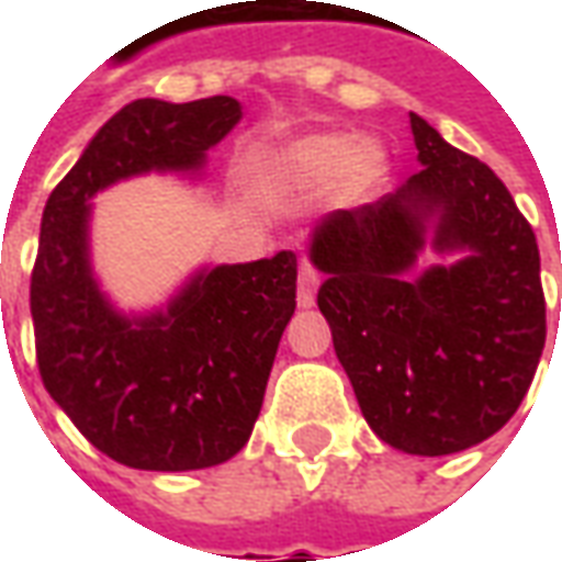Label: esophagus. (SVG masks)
<instances>
[{
  "label": "esophagus",
  "mask_w": 562,
  "mask_h": 562,
  "mask_svg": "<svg viewBox=\"0 0 562 562\" xmlns=\"http://www.w3.org/2000/svg\"><path fill=\"white\" fill-rule=\"evenodd\" d=\"M316 289H318V270L304 261L301 273H297V306H313L316 304Z\"/></svg>",
  "instance_id": "34e87169"
}]
</instances>
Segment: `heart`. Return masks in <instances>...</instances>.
Listing matches in <instances>:
<instances>
[{
    "instance_id": "heart-1",
    "label": "heart",
    "mask_w": 562,
    "mask_h": 562,
    "mask_svg": "<svg viewBox=\"0 0 562 562\" xmlns=\"http://www.w3.org/2000/svg\"><path fill=\"white\" fill-rule=\"evenodd\" d=\"M256 173L268 183L322 186L334 180L346 201H361L389 173V153L346 132H316L285 147L265 153L256 161Z\"/></svg>"
}]
</instances>
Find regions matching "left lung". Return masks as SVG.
<instances>
[{
  "label": "left lung",
  "instance_id": "obj_1",
  "mask_svg": "<svg viewBox=\"0 0 562 562\" xmlns=\"http://www.w3.org/2000/svg\"><path fill=\"white\" fill-rule=\"evenodd\" d=\"M422 171L313 228L318 310L373 434L406 454H454L518 413L544 349L530 222L482 159L409 114ZM454 266L412 277L426 222Z\"/></svg>",
  "mask_w": 562,
  "mask_h": 562
}]
</instances>
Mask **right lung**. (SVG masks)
Listing matches in <instances>:
<instances>
[{"mask_svg": "<svg viewBox=\"0 0 562 562\" xmlns=\"http://www.w3.org/2000/svg\"><path fill=\"white\" fill-rule=\"evenodd\" d=\"M240 120L232 95L138 99L56 183L42 216L30 306L47 394L92 446L132 470L216 467L249 442L297 292L282 249L186 282L168 310L123 316L90 268V198L147 171H195Z\"/></svg>", "mask_w": 562, "mask_h": 562, "instance_id": "obj_1", "label": "right lung"}]
</instances>
